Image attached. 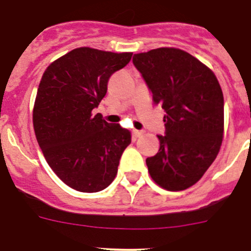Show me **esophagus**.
I'll return each instance as SVG.
<instances>
[{
  "label": "esophagus",
  "mask_w": 251,
  "mask_h": 251,
  "mask_svg": "<svg viewBox=\"0 0 251 251\" xmlns=\"http://www.w3.org/2000/svg\"><path fill=\"white\" fill-rule=\"evenodd\" d=\"M143 135V131H140V130H132V136H133V138H138V137H141V136Z\"/></svg>",
  "instance_id": "obj_1"
}]
</instances>
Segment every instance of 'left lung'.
Here are the masks:
<instances>
[{"label":"left lung","mask_w":251,"mask_h":251,"mask_svg":"<svg viewBox=\"0 0 251 251\" xmlns=\"http://www.w3.org/2000/svg\"><path fill=\"white\" fill-rule=\"evenodd\" d=\"M137 68L165 110V136L146 163L155 183L183 191L201 178L219 154L224 136V95L214 73L178 48L163 47L133 55Z\"/></svg>","instance_id":"left-lung-1"}]
</instances>
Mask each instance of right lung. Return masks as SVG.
I'll list each match as a JSON object with an SVG mask.
<instances>
[{
	"instance_id": "obj_1",
	"label": "right lung",
	"mask_w": 251,
	"mask_h": 251,
	"mask_svg": "<svg viewBox=\"0 0 251 251\" xmlns=\"http://www.w3.org/2000/svg\"><path fill=\"white\" fill-rule=\"evenodd\" d=\"M131 57L75 48L50 64L40 81L32 113L36 140L54 174L78 192L107 188L131 143L130 131L92 114L107 93L109 77Z\"/></svg>"
}]
</instances>
